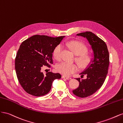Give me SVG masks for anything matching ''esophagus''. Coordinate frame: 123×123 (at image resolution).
<instances>
[{
    "label": "esophagus",
    "instance_id": "1",
    "mask_svg": "<svg viewBox=\"0 0 123 123\" xmlns=\"http://www.w3.org/2000/svg\"><path fill=\"white\" fill-rule=\"evenodd\" d=\"M62 79H66L67 80H71V77H66L65 76H62Z\"/></svg>",
    "mask_w": 123,
    "mask_h": 123
}]
</instances>
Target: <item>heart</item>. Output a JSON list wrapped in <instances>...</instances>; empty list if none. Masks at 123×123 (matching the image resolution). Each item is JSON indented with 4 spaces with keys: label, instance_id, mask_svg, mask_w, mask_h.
I'll return each instance as SVG.
<instances>
[{
    "label": "heart",
    "instance_id": "b5f03b06",
    "mask_svg": "<svg viewBox=\"0 0 123 123\" xmlns=\"http://www.w3.org/2000/svg\"><path fill=\"white\" fill-rule=\"evenodd\" d=\"M67 46L74 54L78 55L76 58V61L80 67H85L90 62L91 57L90 55L86 53L88 49L84 43L79 41L73 40L68 42L67 43ZM61 52L62 46L61 44H58L55 47L53 52V57L55 59H60ZM56 69L63 75L69 76L73 73L76 71L78 69V67L76 64L62 62L57 65Z\"/></svg>",
    "mask_w": 123,
    "mask_h": 123
}]
</instances>
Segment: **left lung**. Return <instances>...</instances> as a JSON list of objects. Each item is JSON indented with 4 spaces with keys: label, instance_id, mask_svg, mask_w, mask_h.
Wrapping results in <instances>:
<instances>
[{
    "label": "left lung",
    "instance_id": "left-lung-1",
    "mask_svg": "<svg viewBox=\"0 0 123 123\" xmlns=\"http://www.w3.org/2000/svg\"><path fill=\"white\" fill-rule=\"evenodd\" d=\"M86 38L93 52L90 62L82 72L80 73L86 79H76L79 81V87L72 91L73 94L80 98L90 96L102 87L108 73L109 65V54L106 43L91 32L77 34Z\"/></svg>",
    "mask_w": 123,
    "mask_h": 123
}]
</instances>
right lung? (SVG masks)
I'll return each mask as SVG.
<instances>
[{
  "label": "right lung",
  "mask_w": 123,
  "mask_h": 123,
  "mask_svg": "<svg viewBox=\"0 0 123 123\" xmlns=\"http://www.w3.org/2000/svg\"><path fill=\"white\" fill-rule=\"evenodd\" d=\"M65 37L36 35L20 44L15 67L18 81L28 93L36 96L44 95L50 91L53 80L61 78L58 73L43 74L41 68L43 65L53 64V50Z\"/></svg>",
  "instance_id": "obj_1"
}]
</instances>
